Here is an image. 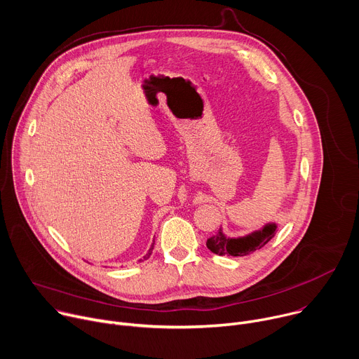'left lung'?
<instances>
[{
	"label": "left lung",
	"instance_id": "1",
	"mask_svg": "<svg viewBox=\"0 0 359 359\" xmlns=\"http://www.w3.org/2000/svg\"><path fill=\"white\" fill-rule=\"evenodd\" d=\"M276 224H267L263 230L251 233L245 237L240 238H227L222 229L217 231L216 236H212L208 238V248L219 255H234V257H241V255H247L255 250L264 247L276 234Z\"/></svg>",
	"mask_w": 359,
	"mask_h": 359
}]
</instances>
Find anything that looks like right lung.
<instances>
[{
  "label": "right lung",
  "instance_id": "add662e5",
  "mask_svg": "<svg viewBox=\"0 0 359 359\" xmlns=\"http://www.w3.org/2000/svg\"><path fill=\"white\" fill-rule=\"evenodd\" d=\"M151 251H153V244H151V247H150V248H149V251H147V254H146V255H144V257H143V259H144V260H147V259H149V257H150V254H151Z\"/></svg>",
  "mask_w": 359,
  "mask_h": 359
}]
</instances>
